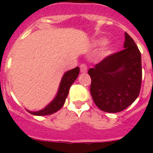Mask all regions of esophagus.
Here are the masks:
<instances>
[{
  "label": "esophagus",
  "mask_w": 153,
  "mask_h": 153,
  "mask_svg": "<svg viewBox=\"0 0 153 153\" xmlns=\"http://www.w3.org/2000/svg\"><path fill=\"white\" fill-rule=\"evenodd\" d=\"M80 72L81 73H86L87 72V66L85 63L80 64Z\"/></svg>",
  "instance_id": "1"
}]
</instances>
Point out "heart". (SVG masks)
Returning <instances> with one entry per match:
<instances>
[{
	"mask_svg": "<svg viewBox=\"0 0 153 153\" xmlns=\"http://www.w3.org/2000/svg\"><path fill=\"white\" fill-rule=\"evenodd\" d=\"M106 40H105V39H100V40H97V41L96 42V44H97V45H98V46H102L106 44ZM109 53H111V50H109V49H108V48H106V49H105L102 52V56H107V55H109Z\"/></svg>",
	"mask_w": 153,
	"mask_h": 153,
	"instance_id": "heart-1",
	"label": "heart"
}]
</instances>
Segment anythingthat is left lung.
Segmentation results:
<instances>
[{
    "label": "left lung",
    "instance_id": "left-lung-1",
    "mask_svg": "<svg viewBox=\"0 0 153 153\" xmlns=\"http://www.w3.org/2000/svg\"><path fill=\"white\" fill-rule=\"evenodd\" d=\"M123 47V51L109 55L88 70L93 102L107 113H119L130 106L141 88V53L127 33Z\"/></svg>",
    "mask_w": 153,
    "mask_h": 153
}]
</instances>
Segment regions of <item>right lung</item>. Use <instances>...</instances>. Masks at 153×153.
<instances>
[{"label":"right lung","instance_id":"obj_1","mask_svg":"<svg viewBox=\"0 0 153 153\" xmlns=\"http://www.w3.org/2000/svg\"><path fill=\"white\" fill-rule=\"evenodd\" d=\"M79 73V69L78 67L65 73L63 78H62L60 88H59V91H58L56 98L45 109L37 112H28L31 114L35 115V116H47V115H51L56 113L59 109H61L62 106L64 104L66 98L68 95L70 86L76 80V79L77 78Z\"/></svg>","mask_w":153,"mask_h":153}]
</instances>
